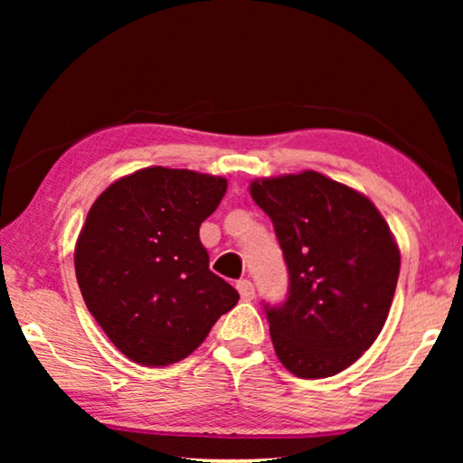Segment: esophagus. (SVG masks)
<instances>
[{
    "instance_id": "34e87169",
    "label": "esophagus",
    "mask_w": 463,
    "mask_h": 463,
    "mask_svg": "<svg viewBox=\"0 0 463 463\" xmlns=\"http://www.w3.org/2000/svg\"><path fill=\"white\" fill-rule=\"evenodd\" d=\"M236 288H238L240 297H242V299H246V301L255 297V284H252L250 280H238Z\"/></svg>"
}]
</instances>
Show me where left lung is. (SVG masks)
<instances>
[{
    "label": "left lung",
    "instance_id": "1",
    "mask_svg": "<svg viewBox=\"0 0 463 463\" xmlns=\"http://www.w3.org/2000/svg\"><path fill=\"white\" fill-rule=\"evenodd\" d=\"M274 223L288 293L265 303L280 363L297 377L337 375L382 333L401 271V252L375 204L356 189L306 170L250 183Z\"/></svg>",
    "mask_w": 463,
    "mask_h": 463
}]
</instances>
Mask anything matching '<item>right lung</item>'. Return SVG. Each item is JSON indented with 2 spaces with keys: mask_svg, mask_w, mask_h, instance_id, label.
I'll return each mask as SVG.
<instances>
[{
  "mask_svg": "<svg viewBox=\"0 0 463 463\" xmlns=\"http://www.w3.org/2000/svg\"><path fill=\"white\" fill-rule=\"evenodd\" d=\"M223 176L151 166L105 189L75 244L88 312L124 356L145 366L187 358L238 290L208 269L202 221L225 195Z\"/></svg>",
  "mask_w": 463,
  "mask_h": 463,
  "instance_id": "add662e5",
  "label": "right lung"
}]
</instances>
